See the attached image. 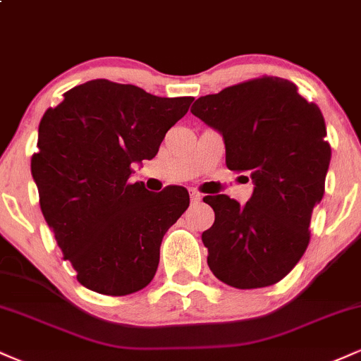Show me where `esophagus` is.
<instances>
[{
    "label": "esophagus",
    "instance_id": "34e87169",
    "mask_svg": "<svg viewBox=\"0 0 361 361\" xmlns=\"http://www.w3.org/2000/svg\"><path fill=\"white\" fill-rule=\"evenodd\" d=\"M190 200H192V205H197L202 202V195L197 192V190H190Z\"/></svg>",
    "mask_w": 361,
    "mask_h": 361
}]
</instances>
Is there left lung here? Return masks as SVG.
<instances>
[{"mask_svg":"<svg viewBox=\"0 0 361 361\" xmlns=\"http://www.w3.org/2000/svg\"><path fill=\"white\" fill-rule=\"evenodd\" d=\"M192 114L222 135L227 168L255 185L244 205L227 195L204 198L215 212L202 234L209 268L234 288L276 283L307 250L310 215L324 195V117L293 82L271 76L200 97Z\"/></svg>","mask_w":361,"mask_h":361,"instance_id":"obj_1","label":"left lung"}]
</instances>
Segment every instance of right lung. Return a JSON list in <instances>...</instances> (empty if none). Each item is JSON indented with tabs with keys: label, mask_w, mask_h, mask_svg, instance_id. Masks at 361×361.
Instances as JSON below:
<instances>
[{
	"label": "right lung",
	"mask_w": 361,
	"mask_h": 361,
	"mask_svg": "<svg viewBox=\"0 0 361 361\" xmlns=\"http://www.w3.org/2000/svg\"><path fill=\"white\" fill-rule=\"evenodd\" d=\"M192 97L161 98L134 85L93 80L44 114L32 176L40 209L82 287L128 295L154 279L164 234L188 209V192L132 183Z\"/></svg>",
	"instance_id": "obj_1"
}]
</instances>
